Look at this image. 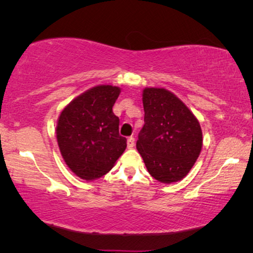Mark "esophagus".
I'll return each instance as SVG.
<instances>
[{"instance_id":"34e87169","label":"esophagus","mask_w":253,"mask_h":253,"mask_svg":"<svg viewBox=\"0 0 253 253\" xmlns=\"http://www.w3.org/2000/svg\"><path fill=\"white\" fill-rule=\"evenodd\" d=\"M126 144H127V148H132L134 146V138L133 137L127 138Z\"/></svg>"}]
</instances>
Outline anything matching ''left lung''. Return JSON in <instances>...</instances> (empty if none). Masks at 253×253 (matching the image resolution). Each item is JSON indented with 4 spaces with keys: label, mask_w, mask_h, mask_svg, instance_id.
Returning a JSON list of instances; mask_svg holds the SVG:
<instances>
[{
    "label": "left lung",
    "mask_w": 253,
    "mask_h": 253,
    "mask_svg": "<svg viewBox=\"0 0 253 253\" xmlns=\"http://www.w3.org/2000/svg\"><path fill=\"white\" fill-rule=\"evenodd\" d=\"M144 126L137 150L152 177L161 183L181 181L198 159L203 132L196 116L166 88L143 92Z\"/></svg>",
    "instance_id": "obj_1"
}]
</instances>
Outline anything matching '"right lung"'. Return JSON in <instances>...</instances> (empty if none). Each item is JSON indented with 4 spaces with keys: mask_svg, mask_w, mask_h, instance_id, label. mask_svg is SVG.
I'll return each instance as SVG.
<instances>
[{
    "mask_svg": "<svg viewBox=\"0 0 253 253\" xmlns=\"http://www.w3.org/2000/svg\"><path fill=\"white\" fill-rule=\"evenodd\" d=\"M120 92L117 86H95L72 100L58 117L61 154L83 179L107 174L126 150V138L120 136V119L113 113Z\"/></svg>",
    "mask_w": 253,
    "mask_h": 253,
    "instance_id": "right-lung-1",
    "label": "right lung"
}]
</instances>
